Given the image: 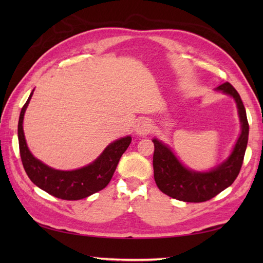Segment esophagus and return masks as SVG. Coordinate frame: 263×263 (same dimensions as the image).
Here are the masks:
<instances>
[{"label":"esophagus","mask_w":263,"mask_h":263,"mask_svg":"<svg viewBox=\"0 0 263 263\" xmlns=\"http://www.w3.org/2000/svg\"><path fill=\"white\" fill-rule=\"evenodd\" d=\"M135 131L138 136H146L152 131V123L146 119H142L136 124Z\"/></svg>","instance_id":"1"}]
</instances>
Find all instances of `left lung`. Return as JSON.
<instances>
[{
  "label": "left lung",
  "instance_id": "obj_1",
  "mask_svg": "<svg viewBox=\"0 0 263 263\" xmlns=\"http://www.w3.org/2000/svg\"><path fill=\"white\" fill-rule=\"evenodd\" d=\"M234 98L241 122V133L230 156L222 163L205 172L184 166L168 144L153 139L154 177L158 189L168 197L184 202H203L231 186L243 164L249 140V123L241 97L231 83L225 82L215 89Z\"/></svg>",
  "mask_w": 263,
  "mask_h": 263
}]
</instances>
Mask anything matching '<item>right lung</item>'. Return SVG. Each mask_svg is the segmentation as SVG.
I'll return each instance as SVG.
<instances>
[{
  "instance_id": "1",
  "label": "right lung",
  "mask_w": 263,
  "mask_h": 263,
  "mask_svg": "<svg viewBox=\"0 0 263 263\" xmlns=\"http://www.w3.org/2000/svg\"><path fill=\"white\" fill-rule=\"evenodd\" d=\"M35 90V89H33ZM21 109L18 123V139L22 165L30 181L53 197L63 200H80L107 186L120 158L130 146L132 138L126 136L109 143L92 163L73 171L55 170L33 157L27 146L24 117L31 96Z\"/></svg>"
}]
</instances>
